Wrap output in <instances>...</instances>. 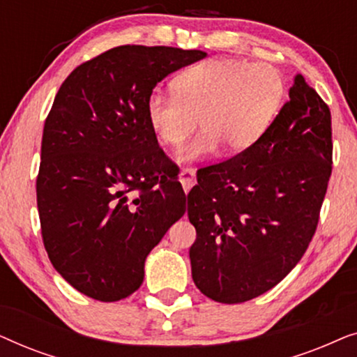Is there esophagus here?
I'll use <instances>...</instances> for the list:
<instances>
[{
  "mask_svg": "<svg viewBox=\"0 0 357 357\" xmlns=\"http://www.w3.org/2000/svg\"><path fill=\"white\" fill-rule=\"evenodd\" d=\"M178 180L182 183L185 193H188L190 188L197 182V172H195V169H182L178 174Z\"/></svg>",
  "mask_w": 357,
  "mask_h": 357,
  "instance_id": "1",
  "label": "esophagus"
}]
</instances>
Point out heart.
Listing matches in <instances>:
<instances>
[{
    "label": "heart",
    "mask_w": 357,
    "mask_h": 357,
    "mask_svg": "<svg viewBox=\"0 0 357 357\" xmlns=\"http://www.w3.org/2000/svg\"><path fill=\"white\" fill-rule=\"evenodd\" d=\"M174 94L154 89L146 99V120L162 148L177 149L198 125L178 162L213 158L226 146L241 154L270 128L284 100V77L270 63L209 58L187 68L172 81Z\"/></svg>",
    "instance_id": "1"
}]
</instances>
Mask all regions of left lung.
Listing matches in <instances>:
<instances>
[{"label":"left lung","instance_id":"8db88e82","mask_svg":"<svg viewBox=\"0 0 357 357\" xmlns=\"http://www.w3.org/2000/svg\"><path fill=\"white\" fill-rule=\"evenodd\" d=\"M331 153L328 105L296 75L253 148L199 170L187 198L192 278L204 296L241 304L284 280L315 234Z\"/></svg>","mask_w":357,"mask_h":357}]
</instances>
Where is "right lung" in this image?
I'll list each match as a JSON object with an SVG mask.
<instances>
[{
    "label": "right lung",
    "instance_id": "add662e5",
    "mask_svg": "<svg viewBox=\"0 0 357 357\" xmlns=\"http://www.w3.org/2000/svg\"><path fill=\"white\" fill-rule=\"evenodd\" d=\"M202 50L121 45L77 66L47 116L37 206L52 265L76 291L115 302L138 289L144 261L185 214L175 165L146 99Z\"/></svg>",
    "mask_w": 357,
    "mask_h": 357
}]
</instances>
